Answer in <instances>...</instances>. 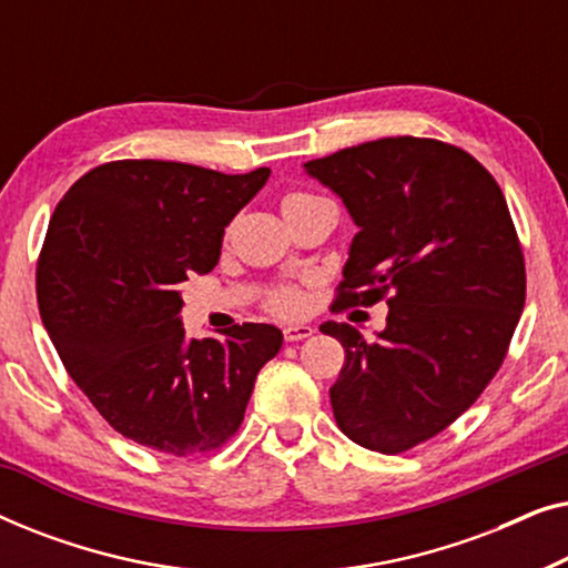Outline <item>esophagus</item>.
Wrapping results in <instances>:
<instances>
[{"label": "esophagus", "mask_w": 568, "mask_h": 568, "mask_svg": "<svg viewBox=\"0 0 568 568\" xmlns=\"http://www.w3.org/2000/svg\"><path fill=\"white\" fill-rule=\"evenodd\" d=\"M315 333L313 325L307 323H290L284 325V338L286 341H302V338H310Z\"/></svg>", "instance_id": "1"}]
</instances>
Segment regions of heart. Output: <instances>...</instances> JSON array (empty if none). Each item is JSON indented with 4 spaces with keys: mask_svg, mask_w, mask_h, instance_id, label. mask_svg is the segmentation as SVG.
Instances as JSON below:
<instances>
[{
    "mask_svg": "<svg viewBox=\"0 0 568 568\" xmlns=\"http://www.w3.org/2000/svg\"><path fill=\"white\" fill-rule=\"evenodd\" d=\"M302 199H310V193H302V191H294L290 196L284 199V209L297 204ZM274 307L282 310V313H292V310L300 307V294L297 292H278L274 297Z\"/></svg>",
    "mask_w": 568,
    "mask_h": 568,
    "instance_id": "1",
    "label": "heart"
}]
</instances>
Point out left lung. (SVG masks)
Segmentation results:
<instances>
[{
	"label": "left lung",
	"mask_w": 568,
	"mask_h": 568,
	"mask_svg": "<svg viewBox=\"0 0 568 568\" xmlns=\"http://www.w3.org/2000/svg\"><path fill=\"white\" fill-rule=\"evenodd\" d=\"M356 224L336 305L387 300L364 338L323 323L346 364L331 387L341 432L398 455L447 429L501 367L525 307V261L507 201L468 152L387 136L305 162Z\"/></svg>",
	"instance_id": "8db88e82"
}]
</instances>
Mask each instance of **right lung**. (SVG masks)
I'll list each match as a JSON object with an SVG mask.
<instances>
[{"instance_id":"add662e5","label":"right lung","mask_w":568,"mask_h":568,"mask_svg":"<svg viewBox=\"0 0 568 568\" xmlns=\"http://www.w3.org/2000/svg\"><path fill=\"white\" fill-rule=\"evenodd\" d=\"M268 175L119 160L59 201L38 261V307L69 377L123 437L189 457L222 447L243 422L282 331L243 323L189 338L183 284L216 266L224 227Z\"/></svg>"}]
</instances>
